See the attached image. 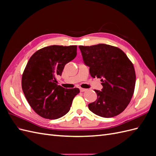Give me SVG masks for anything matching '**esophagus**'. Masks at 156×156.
Listing matches in <instances>:
<instances>
[{
	"label": "esophagus",
	"mask_w": 156,
	"mask_h": 156,
	"mask_svg": "<svg viewBox=\"0 0 156 156\" xmlns=\"http://www.w3.org/2000/svg\"><path fill=\"white\" fill-rule=\"evenodd\" d=\"M79 89H80V91H81V92H84V91H86V90H87V89H85V88H80Z\"/></svg>",
	"instance_id": "esophagus-1"
}]
</instances>
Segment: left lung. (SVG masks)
<instances>
[{
	"label": "left lung",
	"mask_w": 156,
	"mask_h": 156,
	"mask_svg": "<svg viewBox=\"0 0 156 156\" xmlns=\"http://www.w3.org/2000/svg\"><path fill=\"white\" fill-rule=\"evenodd\" d=\"M79 48L90 74L101 79L103 86L101 91L94 90L97 100L89 103L90 111L104 118L120 114L134 92L136 75L133 64L116 47L101 44Z\"/></svg>",
	"instance_id": "1"
}]
</instances>
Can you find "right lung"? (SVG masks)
Wrapping results in <instances>:
<instances>
[{
	"label": "right lung",
	"mask_w": 156,
	"mask_h": 156,
	"mask_svg": "<svg viewBox=\"0 0 156 156\" xmlns=\"http://www.w3.org/2000/svg\"><path fill=\"white\" fill-rule=\"evenodd\" d=\"M77 45H51L32 55L23 72L21 86L30 106L47 119H57L70 109L79 89L58 85L56 77L75 58Z\"/></svg>",
	"instance_id": "obj_1"
}]
</instances>
